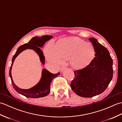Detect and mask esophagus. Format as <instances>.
Wrapping results in <instances>:
<instances>
[{"label": "esophagus", "mask_w": 122, "mask_h": 122, "mask_svg": "<svg viewBox=\"0 0 122 122\" xmlns=\"http://www.w3.org/2000/svg\"><path fill=\"white\" fill-rule=\"evenodd\" d=\"M66 69V66H62L61 68V69H60V71L62 72V71H63L64 69Z\"/></svg>", "instance_id": "obj_1"}]
</instances>
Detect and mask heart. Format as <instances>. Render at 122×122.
<instances>
[{"label":"heart","instance_id":"obj_1","mask_svg":"<svg viewBox=\"0 0 122 122\" xmlns=\"http://www.w3.org/2000/svg\"><path fill=\"white\" fill-rule=\"evenodd\" d=\"M45 51L49 61L60 63L70 60L71 65L76 69H82L89 65L94 53L91 44L75 37L59 40L55 46L52 43H49Z\"/></svg>","mask_w":122,"mask_h":122}]
</instances>
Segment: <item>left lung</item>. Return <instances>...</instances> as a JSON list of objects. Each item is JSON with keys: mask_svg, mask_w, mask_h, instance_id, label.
I'll use <instances>...</instances> for the list:
<instances>
[{"mask_svg": "<svg viewBox=\"0 0 122 122\" xmlns=\"http://www.w3.org/2000/svg\"><path fill=\"white\" fill-rule=\"evenodd\" d=\"M95 57L84 68L74 71L75 77L71 87L77 95L91 97L103 93L108 86L113 74V60L109 51L94 38H89Z\"/></svg>", "mask_w": 122, "mask_h": 122, "instance_id": "obj_1", "label": "left lung"}]
</instances>
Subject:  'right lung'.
<instances>
[{
    "label": "right lung",
    "instance_id": "obj_1",
    "mask_svg": "<svg viewBox=\"0 0 122 122\" xmlns=\"http://www.w3.org/2000/svg\"><path fill=\"white\" fill-rule=\"evenodd\" d=\"M53 38L52 36H43L41 37H35L31 39L29 42L25 43L18 48L15 54L12 59V63L9 70V76L11 80L12 86L16 91L25 96V97L30 98H39L46 97L49 94L50 91V84L52 80L55 78L60 74L59 72L56 74H53L48 71L46 69H43L42 72V76L39 82L29 89H22L18 87L14 83L12 80L11 76V69L13 63L15 58L24 50L27 49H32L35 50L40 57V61L43 64H45V58L43 55L42 51L41 50L40 47H42L46 41Z\"/></svg>",
    "mask_w": 122,
    "mask_h": 122
}]
</instances>
